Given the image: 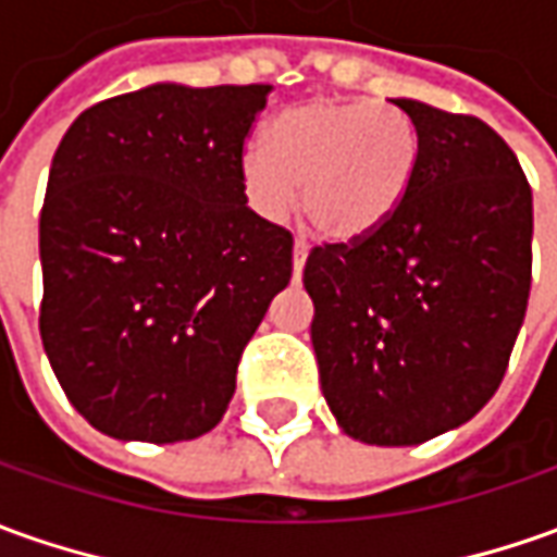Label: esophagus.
Wrapping results in <instances>:
<instances>
[{
    "label": "esophagus",
    "mask_w": 557,
    "mask_h": 557,
    "mask_svg": "<svg viewBox=\"0 0 557 557\" xmlns=\"http://www.w3.org/2000/svg\"><path fill=\"white\" fill-rule=\"evenodd\" d=\"M305 262H308V244H305V240H295V247H293L295 277L301 274V268H305Z\"/></svg>",
    "instance_id": "34e87169"
}]
</instances>
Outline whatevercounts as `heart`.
Returning a JSON list of instances; mask_svg holds the SVG:
<instances>
[{
	"mask_svg": "<svg viewBox=\"0 0 557 557\" xmlns=\"http://www.w3.org/2000/svg\"><path fill=\"white\" fill-rule=\"evenodd\" d=\"M418 168L411 121L372 100H317L280 112L240 158L247 203L277 222L301 210L329 240H357L399 210Z\"/></svg>",
	"mask_w": 557,
	"mask_h": 557,
	"instance_id": "obj_1",
	"label": "heart"
}]
</instances>
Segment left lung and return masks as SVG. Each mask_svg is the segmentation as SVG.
I'll use <instances>...</instances> for the list:
<instances>
[{"label": "left lung", "instance_id": "8db88e82", "mask_svg": "<svg viewBox=\"0 0 557 557\" xmlns=\"http://www.w3.org/2000/svg\"><path fill=\"white\" fill-rule=\"evenodd\" d=\"M418 168L387 222L313 247L320 387L347 436L421 445L500 387L531 295L533 200L516 151L472 115L393 100Z\"/></svg>", "mask_w": 557, "mask_h": 557}]
</instances>
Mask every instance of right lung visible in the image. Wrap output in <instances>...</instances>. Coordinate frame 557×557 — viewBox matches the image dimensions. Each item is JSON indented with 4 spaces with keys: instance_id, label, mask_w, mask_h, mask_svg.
<instances>
[{
    "instance_id": "right-lung-1",
    "label": "right lung",
    "mask_w": 557,
    "mask_h": 557,
    "mask_svg": "<svg viewBox=\"0 0 557 557\" xmlns=\"http://www.w3.org/2000/svg\"><path fill=\"white\" fill-rule=\"evenodd\" d=\"M271 85H151L90 106L51 161L39 332L100 433L188 442L222 421L244 347L293 277V234L247 207Z\"/></svg>"
}]
</instances>
